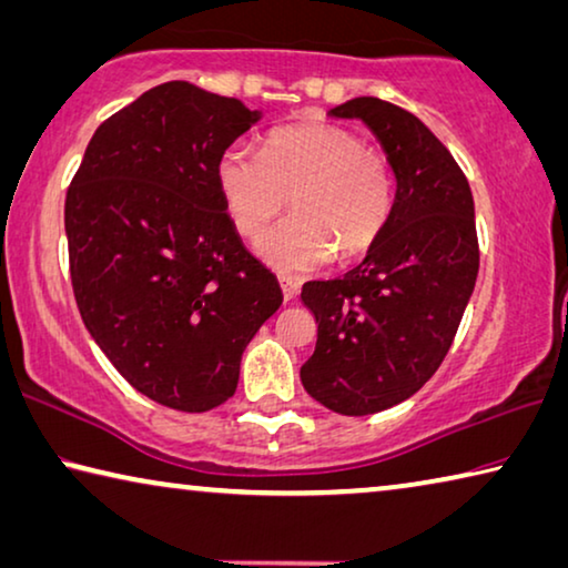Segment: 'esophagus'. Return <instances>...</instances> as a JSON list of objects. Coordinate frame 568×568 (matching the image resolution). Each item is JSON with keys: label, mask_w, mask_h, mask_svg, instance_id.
<instances>
[{"label": "esophagus", "mask_w": 568, "mask_h": 568, "mask_svg": "<svg viewBox=\"0 0 568 568\" xmlns=\"http://www.w3.org/2000/svg\"><path fill=\"white\" fill-rule=\"evenodd\" d=\"M277 281H281V287H283V298H285V301H293L295 295H298L301 285L295 283L293 277H285V275H281V277H277Z\"/></svg>", "instance_id": "1"}]
</instances>
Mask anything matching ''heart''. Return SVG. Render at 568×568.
Here are the masks:
<instances>
[{
  "label": "heart",
  "instance_id": "obj_1",
  "mask_svg": "<svg viewBox=\"0 0 568 568\" xmlns=\"http://www.w3.org/2000/svg\"><path fill=\"white\" fill-rule=\"evenodd\" d=\"M217 184L245 237H257L291 196L295 214L257 242L260 257L283 273L364 255L389 227L397 196L389 156L331 123L270 133L263 154L232 143L217 161Z\"/></svg>",
  "mask_w": 568,
  "mask_h": 568
}]
</instances>
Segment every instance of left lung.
<instances>
[{
  "label": "left lung",
  "instance_id": "8db88e82",
  "mask_svg": "<svg viewBox=\"0 0 568 568\" xmlns=\"http://www.w3.org/2000/svg\"><path fill=\"white\" fill-rule=\"evenodd\" d=\"M331 115L362 119L397 176L389 227L364 263L301 291L318 323L316 351L301 366L305 392L331 412L362 417L409 399L443 364L480 250L470 184L417 115L372 95Z\"/></svg>",
  "mask_w": 568,
  "mask_h": 568
}]
</instances>
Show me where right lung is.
<instances>
[{
  "label": "right lung",
  "mask_w": 568,
  "mask_h": 568,
  "mask_svg": "<svg viewBox=\"0 0 568 568\" xmlns=\"http://www.w3.org/2000/svg\"><path fill=\"white\" fill-rule=\"evenodd\" d=\"M257 119L171 80L98 125L68 186L80 318L133 389L179 412L235 394L242 351L283 303L217 184L222 151Z\"/></svg>",
  "instance_id": "right-lung-1"
}]
</instances>
